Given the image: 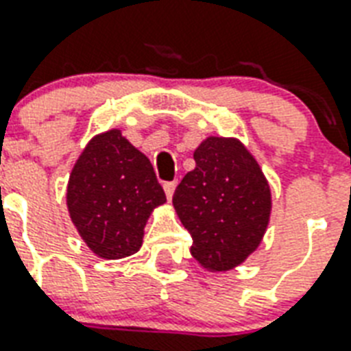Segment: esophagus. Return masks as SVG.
Segmentation results:
<instances>
[{
    "mask_svg": "<svg viewBox=\"0 0 351 351\" xmlns=\"http://www.w3.org/2000/svg\"><path fill=\"white\" fill-rule=\"evenodd\" d=\"M175 187H176V182H165L164 184V191L169 200H171V197H173V193H175Z\"/></svg>",
    "mask_w": 351,
    "mask_h": 351,
    "instance_id": "34e87169",
    "label": "esophagus"
}]
</instances>
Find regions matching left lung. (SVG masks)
I'll use <instances>...</instances> for the list:
<instances>
[{
  "label": "left lung",
  "mask_w": 351,
  "mask_h": 351,
  "mask_svg": "<svg viewBox=\"0 0 351 351\" xmlns=\"http://www.w3.org/2000/svg\"><path fill=\"white\" fill-rule=\"evenodd\" d=\"M193 158L195 169L178 184L173 206L193 237L191 256L211 272L230 271L263 239L271 187L256 158L235 138L210 136Z\"/></svg>",
  "instance_id": "1"
}]
</instances>
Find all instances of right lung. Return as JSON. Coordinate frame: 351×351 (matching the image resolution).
<instances>
[{
  "label": "right lung",
  "mask_w": 351,
  "mask_h": 351,
  "mask_svg": "<svg viewBox=\"0 0 351 351\" xmlns=\"http://www.w3.org/2000/svg\"><path fill=\"white\" fill-rule=\"evenodd\" d=\"M71 223L99 258L140 250L143 228L165 202L149 158L112 128L93 136L75 162L66 193Z\"/></svg>",
  "instance_id": "add662e5"
}]
</instances>
